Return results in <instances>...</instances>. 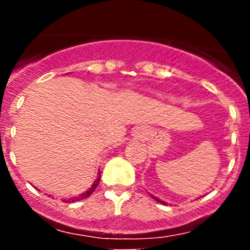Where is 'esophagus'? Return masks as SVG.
Wrapping results in <instances>:
<instances>
[{"mask_svg":"<svg viewBox=\"0 0 250 250\" xmlns=\"http://www.w3.org/2000/svg\"><path fill=\"white\" fill-rule=\"evenodd\" d=\"M143 135H145V131H143V128H141V127H137L133 133L134 139H142Z\"/></svg>","mask_w":250,"mask_h":250,"instance_id":"obj_1","label":"esophagus"}]
</instances>
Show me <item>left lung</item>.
Here are the masks:
<instances>
[{"label": "left lung", "mask_w": 250, "mask_h": 250, "mask_svg": "<svg viewBox=\"0 0 250 250\" xmlns=\"http://www.w3.org/2000/svg\"><path fill=\"white\" fill-rule=\"evenodd\" d=\"M151 197H153V199L155 200V201H157V202H160V203H162V205H167V202H165V201H162V200H160L159 197H156V196H154V195H151Z\"/></svg>", "instance_id": "1"}]
</instances>
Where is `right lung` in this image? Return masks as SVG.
Listing matches in <instances>:
<instances>
[{
	"label": "right lung",
	"instance_id": "add662e5",
	"mask_svg": "<svg viewBox=\"0 0 250 250\" xmlns=\"http://www.w3.org/2000/svg\"><path fill=\"white\" fill-rule=\"evenodd\" d=\"M100 179H101V173H100V170H99V173H97V179L95 180V182L93 183V186H91V187L89 188L87 191H84V193L80 194L79 196H76V197H69V199H64V200H63V202H65V203L68 202V203H69V202H76V201H80V200H83V199H87L88 196H90V195L94 193V190H95L97 186H99Z\"/></svg>",
	"mask_w": 250,
	"mask_h": 250
}]
</instances>
